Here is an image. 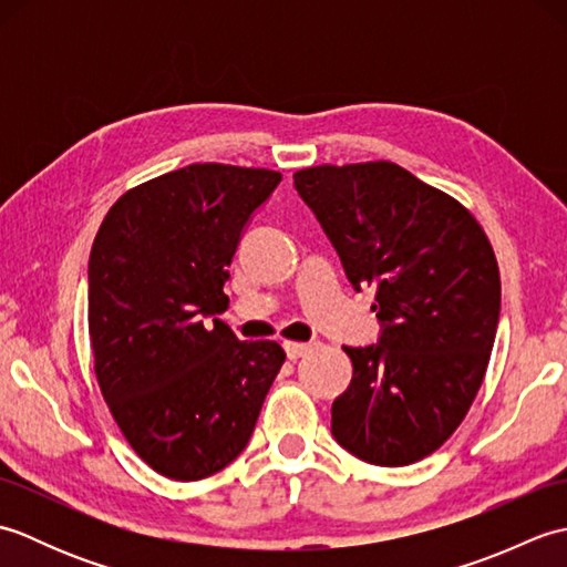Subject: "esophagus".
<instances>
[{"label":"esophagus","mask_w":567,"mask_h":567,"mask_svg":"<svg viewBox=\"0 0 567 567\" xmlns=\"http://www.w3.org/2000/svg\"><path fill=\"white\" fill-rule=\"evenodd\" d=\"M282 346H285V353H287V358H290V360L302 358V355H307L311 351V343H302V341H285Z\"/></svg>","instance_id":"obj_1"}]
</instances>
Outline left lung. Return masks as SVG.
Instances as JSON below:
<instances>
[{
    "instance_id": "1",
    "label": "left lung",
    "mask_w": 567,
    "mask_h": 567,
    "mask_svg": "<svg viewBox=\"0 0 567 567\" xmlns=\"http://www.w3.org/2000/svg\"><path fill=\"white\" fill-rule=\"evenodd\" d=\"M295 187L339 250L348 280L378 285V346L343 348L353 380L331 433L360 461L412 465L461 426L499 321V265L455 197L390 161L315 165Z\"/></svg>"
}]
</instances>
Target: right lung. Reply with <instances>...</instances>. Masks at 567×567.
Listing matches in <instances>:
<instances>
[{
	"instance_id": "right-lung-1",
	"label": "right lung",
	"mask_w": 567,
	"mask_h": 567,
	"mask_svg": "<svg viewBox=\"0 0 567 567\" xmlns=\"http://www.w3.org/2000/svg\"><path fill=\"white\" fill-rule=\"evenodd\" d=\"M282 175L192 163L131 187L90 256L94 378L143 463L179 483L219 473L246 449L285 363L275 341H238L221 315L226 268L250 214Z\"/></svg>"
}]
</instances>
